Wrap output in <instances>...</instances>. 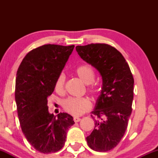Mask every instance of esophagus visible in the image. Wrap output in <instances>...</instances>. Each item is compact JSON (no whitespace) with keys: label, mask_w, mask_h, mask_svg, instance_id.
I'll use <instances>...</instances> for the list:
<instances>
[{"label":"esophagus","mask_w":158,"mask_h":158,"mask_svg":"<svg viewBox=\"0 0 158 158\" xmlns=\"http://www.w3.org/2000/svg\"><path fill=\"white\" fill-rule=\"evenodd\" d=\"M73 120H74V122H75V123H78V122H79V121L81 120V119L79 118V117H73Z\"/></svg>","instance_id":"1"}]
</instances>
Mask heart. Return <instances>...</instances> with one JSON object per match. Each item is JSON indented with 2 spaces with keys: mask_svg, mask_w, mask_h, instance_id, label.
Instances as JSON below:
<instances>
[{
  "mask_svg": "<svg viewBox=\"0 0 158 158\" xmlns=\"http://www.w3.org/2000/svg\"><path fill=\"white\" fill-rule=\"evenodd\" d=\"M76 73L79 79L86 85H90L95 80L96 75L94 69L89 65H81L76 69ZM65 82V77L61 73L57 77L55 83V90L57 93H61L64 90ZM88 90L91 94L97 92V88L94 86L88 87ZM62 106L68 114L73 116H80L89 110L91 108V102L87 97H69L63 101Z\"/></svg>",
  "mask_w": 158,
  "mask_h": 158,
  "instance_id": "b5f03b06",
  "label": "heart"
}]
</instances>
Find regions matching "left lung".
I'll return each mask as SVG.
<instances>
[{
	"mask_svg": "<svg viewBox=\"0 0 158 158\" xmlns=\"http://www.w3.org/2000/svg\"><path fill=\"white\" fill-rule=\"evenodd\" d=\"M81 59L100 73L102 86L91 117L95 128L86 137L91 149L105 152L120 142L128 126L134 97V78L117 49L106 44L77 46ZM96 118V119H94Z\"/></svg>",
	"mask_w": 158,
	"mask_h": 158,
	"instance_id": "8db88e82",
	"label": "left lung"
}]
</instances>
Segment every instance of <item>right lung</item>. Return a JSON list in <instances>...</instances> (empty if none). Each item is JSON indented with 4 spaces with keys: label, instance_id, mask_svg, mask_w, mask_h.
<instances>
[{
    "label": "right lung",
    "instance_id": "1",
    "mask_svg": "<svg viewBox=\"0 0 158 158\" xmlns=\"http://www.w3.org/2000/svg\"><path fill=\"white\" fill-rule=\"evenodd\" d=\"M74 45L45 44L23 58L16 74L15 102L21 130L27 141L41 153L59 151L67 131L74 124L73 117L49 113L48 98L55 89Z\"/></svg>",
    "mask_w": 158,
    "mask_h": 158
}]
</instances>
